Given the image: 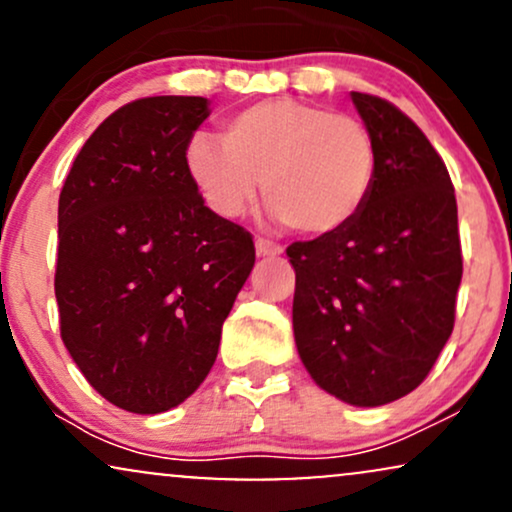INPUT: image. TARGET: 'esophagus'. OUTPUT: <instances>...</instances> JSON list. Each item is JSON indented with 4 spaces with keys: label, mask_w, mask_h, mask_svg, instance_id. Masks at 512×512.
Wrapping results in <instances>:
<instances>
[{
    "label": "esophagus",
    "mask_w": 512,
    "mask_h": 512,
    "mask_svg": "<svg viewBox=\"0 0 512 512\" xmlns=\"http://www.w3.org/2000/svg\"><path fill=\"white\" fill-rule=\"evenodd\" d=\"M255 250H257V255H262V257H279L281 252H284V248H281L279 243H274V240H267V238H257Z\"/></svg>",
    "instance_id": "obj_1"
}]
</instances>
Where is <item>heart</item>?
Listing matches in <instances>:
<instances>
[{
	"instance_id": "1",
	"label": "heart",
	"mask_w": 512,
	"mask_h": 512,
	"mask_svg": "<svg viewBox=\"0 0 512 512\" xmlns=\"http://www.w3.org/2000/svg\"><path fill=\"white\" fill-rule=\"evenodd\" d=\"M216 139H190L185 168L216 214L240 216L262 180L272 214L291 231L325 238L366 207L378 178L373 132L317 103L269 98L221 122Z\"/></svg>"
}]
</instances>
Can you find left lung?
<instances>
[{
	"mask_svg": "<svg viewBox=\"0 0 512 512\" xmlns=\"http://www.w3.org/2000/svg\"><path fill=\"white\" fill-rule=\"evenodd\" d=\"M351 98L378 144V178L349 226L286 248L293 334L322 390L380 407L424 383L448 342L462 248L455 187L426 134L385 98Z\"/></svg>",
	"mask_w": 512,
	"mask_h": 512,
	"instance_id": "8db88e82",
	"label": "left lung"
}]
</instances>
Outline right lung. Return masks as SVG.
<instances>
[{
	"label": "right lung",
	"instance_id": "add662e5",
	"mask_svg": "<svg viewBox=\"0 0 512 512\" xmlns=\"http://www.w3.org/2000/svg\"><path fill=\"white\" fill-rule=\"evenodd\" d=\"M207 98H139L81 146L60 192V334L115 407L161 414L202 385L255 264L238 223L204 207L185 149Z\"/></svg>",
	"mask_w": 512,
	"mask_h": 512
}]
</instances>
